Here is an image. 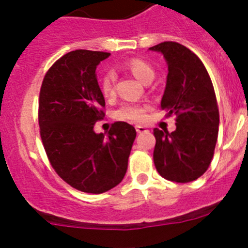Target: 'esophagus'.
Here are the masks:
<instances>
[{
    "label": "esophagus",
    "mask_w": 248,
    "mask_h": 248,
    "mask_svg": "<svg viewBox=\"0 0 248 248\" xmlns=\"http://www.w3.org/2000/svg\"><path fill=\"white\" fill-rule=\"evenodd\" d=\"M136 131L138 132V133H144V132H147V128L145 126H140V124H137Z\"/></svg>",
    "instance_id": "1"
}]
</instances>
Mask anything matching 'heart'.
Instances as JSON below:
<instances>
[{
  "instance_id": "heart-1",
  "label": "heart",
  "mask_w": 248,
  "mask_h": 248,
  "mask_svg": "<svg viewBox=\"0 0 248 248\" xmlns=\"http://www.w3.org/2000/svg\"><path fill=\"white\" fill-rule=\"evenodd\" d=\"M126 68L133 74L137 79L142 82H146L147 80L154 79L155 72L151 68V66L141 60L134 59L131 60L126 64ZM115 79L116 76L112 71H108L104 73V76L101 79V91L106 98L114 96L115 93ZM147 106L139 103H124L117 111L115 112V116L119 120H124V121L132 122H140L145 119Z\"/></svg>"
}]
</instances>
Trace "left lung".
I'll return each mask as SVG.
<instances>
[{
  "instance_id": "left-lung-1",
  "label": "left lung",
  "mask_w": 248,
  "mask_h": 248,
  "mask_svg": "<svg viewBox=\"0 0 248 248\" xmlns=\"http://www.w3.org/2000/svg\"><path fill=\"white\" fill-rule=\"evenodd\" d=\"M149 50L166 60L161 107L168 116L176 115L174 132L155 128V166L164 179L191 182L207 170L216 146L219 114L214 86L202 62L186 46L163 42Z\"/></svg>"
}]
</instances>
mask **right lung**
<instances>
[{
    "mask_svg": "<svg viewBox=\"0 0 248 248\" xmlns=\"http://www.w3.org/2000/svg\"><path fill=\"white\" fill-rule=\"evenodd\" d=\"M109 52L74 50L47 71L39 93L41 138L50 163L74 188L99 194L122 181L137 137L127 122L96 133L103 120L104 96L96 68Z\"/></svg>",
    "mask_w": 248,
    "mask_h": 248,
    "instance_id": "obj_1",
    "label": "right lung"
}]
</instances>
